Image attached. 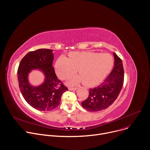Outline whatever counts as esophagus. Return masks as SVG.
Here are the masks:
<instances>
[{
    "label": "esophagus",
    "instance_id": "34e87169",
    "mask_svg": "<svg viewBox=\"0 0 150 150\" xmlns=\"http://www.w3.org/2000/svg\"><path fill=\"white\" fill-rule=\"evenodd\" d=\"M77 89V88H76V87H69V90H70V91H75V90H76Z\"/></svg>",
    "mask_w": 150,
    "mask_h": 150
}]
</instances>
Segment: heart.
Returning <instances> with one entry per match:
<instances>
[{"label": "heart", "instance_id": "1", "mask_svg": "<svg viewBox=\"0 0 150 150\" xmlns=\"http://www.w3.org/2000/svg\"><path fill=\"white\" fill-rule=\"evenodd\" d=\"M113 64L109 54L91 52H72L67 59L60 56L57 60L55 69L61 79L74 74L78 69L80 76L72 78L70 83L83 82V85L92 87L99 83L111 70Z\"/></svg>", "mask_w": 150, "mask_h": 150}]
</instances>
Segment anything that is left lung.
<instances>
[{
  "label": "left lung",
  "instance_id": "left-lung-1",
  "mask_svg": "<svg viewBox=\"0 0 150 150\" xmlns=\"http://www.w3.org/2000/svg\"><path fill=\"white\" fill-rule=\"evenodd\" d=\"M115 65L112 72L97 87L90 88L88 98L81 103L89 112H98L112 105L117 98L123 84L124 70L122 61L115 53Z\"/></svg>",
  "mask_w": 150,
  "mask_h": 150
}]
</instances>
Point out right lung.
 I'll use <instances>...</instances> for the list:
<instances>
[{
  "mask_svg": "<svg viewBox=\"0 0 150 150\" xmlns=\"http://www.w3.org/2000/svg\"><path fill=\"white\" fill-rule=\"evenodd\" d=\"M53 50L40 49L30 52L21 60L18 69L19 87L25 101L40 111H50L59 105L62 94L68 89L57 79L54 68ZM33 69L43 72L45 79L39 86L28 82V74Z\"/></svg>",
  "mask_w": 150,
  "mask_h": 150,
  "instance_id": "obj_1",
  "label": "right lung"
}]
</instances>
